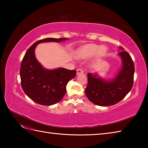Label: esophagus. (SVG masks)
<instances>
[{
    "label": "esophagus",
    "instance_id": "34e87169",
    "mask_svg": "<svg viewBox=\"0 0 148 148\" xmlns=\"http://www.w3.org/2000/svg\"><path fill=\"white\" fill-rule=\"evenodd\" d=\"M84 72V71H83V69H78L77 70V74H83Z\"/></svg>",
    "mask_w": 148,
    "mask_h": 148
}]
</instances>
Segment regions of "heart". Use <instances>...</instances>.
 <instances>
[{"label": "heart", "instance_id": "heart-1", "mask_svg": "<svg viewBox=\"0 0 148 148\" xmlns=\"http://www.w3.org/2000/svg\"><path fill=\"white\" fill-rule=\"evenodd\" d=\"M107 48L104 46L88 45L81 48L77 52V57L79 59H88L95 55L96 61H99L105 56Z\"/></svg>", "mask_w": 148, "mask_h": 148}]
</instances>
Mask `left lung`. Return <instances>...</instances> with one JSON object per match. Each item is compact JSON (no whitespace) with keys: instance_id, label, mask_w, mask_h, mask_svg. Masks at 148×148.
<instances>
[{"instance_id":"1","label":"left lung","mask_w":148,"mask_h":148,"mask_svg":"<svg viewBox=\"0 0 148 148\" xmlns=\"http://www.w3.org/2000/svg\"><path fill=\"white\" fill-rule=\"evenodd\" d=\"M118 53L122 66L116 76L108 81L97 73H88L85 94L91 102L100 106H109L120 102L129 93L134 84L135 67L130 55L121 46Z\"/></svg>"}]
</instances>
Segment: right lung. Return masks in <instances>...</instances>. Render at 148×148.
Instances as JSON below:
<instances>
[{
	"label": "right lung",
	"instance_id": "1",
	"mask_svg": "<svg viewBox=\"0 0 148 148\" xmlns=\"http://www.w3.org/2000/svg\"><path fill=\"white\" fill-rule=\"evenodd\" d=\"M67 38H46L36 42L28 49L20 67L21 85L25 93L33 101L43 106H51L60 102L66 93L68 82L75 77L76 71L58 68H44L35 55L37 45L41 42H60Z\"/></svg>",
	"mask_w": 148,
	"mask_h": 148
}]
</instances>
